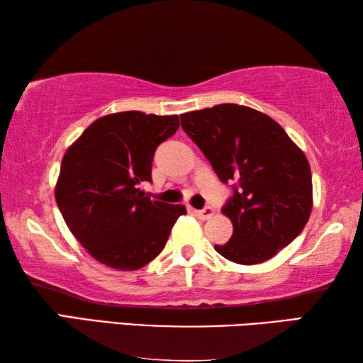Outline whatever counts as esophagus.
<instances>
[{
    "instance_id": "34e87169",
    "label": "esophagus",
    "mask_w": 363,
    "mask_h": 363,
    "mask_svg": "<svg viewBox=\"0 0 363 363\" xmlns=\"http://www.w3.org/2000/svg\"><path fill=\"white\" fill-rule=\"evenodd\" d=\"M190 211H192V214H195L196 218L203 219V220L205 219H210L213 214H214V210H213L211 206H206V208H203V210H194V208H192V210H190Z\"/></svg>"
}]
</instances>
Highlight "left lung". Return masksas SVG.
<instances>
[{
	"label": "left lung",
	"mask_w": 363,
	"mask_h": 363,
	"mask_svg": "<svg viewBox=\"0 0 363 363\" xmlns=\"http://www.w3.org/2000/svg\"><path fill=\"white\" fill-rule=\"evenodd\" d=\"M184 133L214 173L230 184L223 213L233 232L214 250L237 264H259L290 245L312 210L307 158L284 128L255 108L220 104L181 115Z\"/></svg>",
	"instance_id": "left-lung-1"
}]
</instances>
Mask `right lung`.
<instances>
[{"label": "right lung", "mask_w": 363, "mask_h": 363, "mask_svg": "<svg viewBox=\"0 0 363 363\" xmlns=\"http://www.w3.org/2000/svg\"><path fill=\"white\" fill-rule=\"evenodd\" d=\"M179 128L176 115L120 112L88 126L65 152L56 201L88 253L118 270H136L162 253L182 205L145 196L157 147Z\"/></svg>", "instance_id": "add662e5"}]
</instances>
